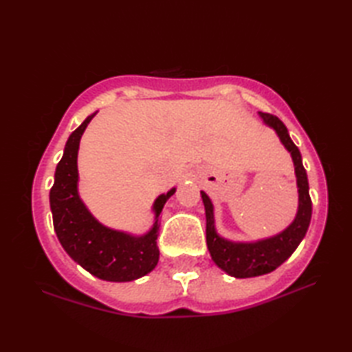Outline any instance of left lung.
<instances>
[{
    "label": "left lung",
    "mask_w": 352,
    "mask_h": 352,
    "mask_svg": "<svg viewBox=\"0 0 352 352\" xmlns=\"http://www.w3.org/2000/svg\"><path fill=\"white\" fill-rule=\"evenodd\" d=\"M258 115L267 126H271L278 134L281 144L292 155V160L295 164L300 204H298V212L294 222L286 230H283L281 233L256 242H231L216 233L213 204L210 198L207 197V193L201 192L207 221V248L210 251L214 263L222 271H226L231 276H236V278H250V276H258L275 271L301 243L311 219V199L309 195L307 172L302 166L300 149L292 142L286 125L278 118L271 113H263V111H258Z\"/></svg>",
    "instance_id": "left-lung-1"
}]
</instances>
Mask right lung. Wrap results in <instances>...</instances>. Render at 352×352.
Segmentation results:
<instances>
[{
	"label": "right lung",
	"mask_w": 352,
	"mask_h": 352,
	"mask_svg": "<svg viewBox=\"0 0 352 352\" xmlns=\"http://www.w3.org/2000/svg\"><path fill=\"white\" fill-rule=\"evenodd\" d=\"M96 113L87 116L65 145L62 160L54 174L50 190V206L58 242L68 256L87 272L106 281H133L149 274L159 261L157 237L160 213L175 188L154 201L155 221L146 234L133 236L111 230L96 221L78 195L77 155L80 139Z\"/></svg>",
	"instance_id": "add662e5"
}]
</instances>
